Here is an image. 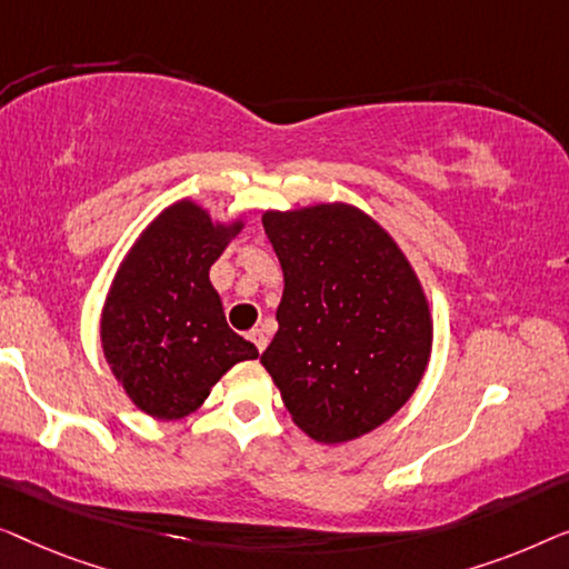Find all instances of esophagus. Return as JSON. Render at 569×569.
<instances>
[{
	"mask_svg": "<svg viewBox=\"0 0 569 569\" xmlns=\"http://www.w3.org/2000/svg\"><path fill=\"white\" fill-rule=\"evenodd\" d=\"M247 338H250L252 342H254V348L260 350H266V346H268V335H266V330H260V327H254V330H250V335H247Z\"/></svg>",
	"mask_w": 569,
	"mask_h": 569,
	"instance_id": "1",
	"label": "esophagus"
}]
</instances>
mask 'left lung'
Here are the masks:
<instances>
[{"label": "left lung", "instance_id": "1", "mask_svg": "<svg viewBox=\"0 0 569 569\" xmlns=\"http://www.w3.org/2000/svg\"><path fill=\"white\" fill-rule=\"evenodd\" d=\"M283 270L278 332L260 363L291 420L319 443L371 433L415 395L433 348L410 260L350 203L266 211Z\"/></svg>", "mask_w": 569, "mask_h": 569}]
</instances>
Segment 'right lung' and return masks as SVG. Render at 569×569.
<instances>
[{"label": "right lung", "instance_id": "add662e5", "mask_svg": "<svg viewBox=\"0 0 569 569\" xmlns=\"http://www.w3.org/2000/svg\"><path fill=\"white\" fill-rule=\"evenodd\" d=\"M244 221H213L190 198L141 231L110 283L100 342L128 399L157 420L196 412L213 383L258 348L227 325L208 270Z\"/></svg>", "mask_w": 569, "mask_h": 569}]
</instances>
